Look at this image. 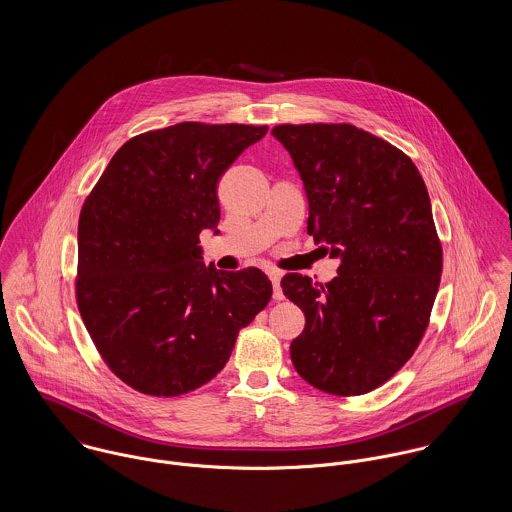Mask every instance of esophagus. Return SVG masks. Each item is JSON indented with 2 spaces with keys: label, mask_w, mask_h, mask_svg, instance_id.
<instances>
[{
  "label": "esophagus",
  "mask_w": 512,
  "mask_h": 512,
  "mask_svg": "<svg viewBox=\"0 0 512 512\" xmlns=\"http://www.w3.org/2000/svg\"><path fill=\"white\" fill-rule=\"evenodd\" d=\"M268 276H270V280H272V286H274V299H282L284 297V293H282V288H280V280H282V274L278 272V270H270L268 272Z\"/></svg>",
  "instance_id": "1"
}]
</instances>
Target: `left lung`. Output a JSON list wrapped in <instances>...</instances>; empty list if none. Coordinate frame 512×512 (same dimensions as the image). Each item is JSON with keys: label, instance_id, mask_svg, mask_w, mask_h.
<instances>
[{"label": "left lung", "instance_id": "left-lung-1", "mask_svg": "<svg viewBox=\"0 0 512 512\" xmlns=\"http://www.w3.org/2000/svg\"><path fill=\"white\" fill-rule=\"evenodd\" d=\"M272 134L301 175L307 232L341 260L325 286L282 280L305 315L293 366L327 394H366L408 363L430 323L443 252L426 183L404 151L351 124H282Z\"/></svg>", "mask_w": 512, "mask_h": 512}]
</instances>
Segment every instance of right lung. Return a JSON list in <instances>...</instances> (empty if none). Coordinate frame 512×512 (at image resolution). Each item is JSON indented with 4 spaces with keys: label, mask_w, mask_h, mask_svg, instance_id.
Wrapping results in <instances>:
<instances>
[{
    "label": "right lung",
    "mask_w": 512,
    "mask_h": 512,
    "mask_svg": "<svg viewBox=\"0 0 512 512\" xmlns=\"http://www.w3.org/2000/svg\"><path fill=\"white\" fill-rule=\"evenodd\" d=\"M268 126L181 122L128 140L78 219L76 303L108 368L149 396L215 378L238 331L270 301L258 268L205 266L199 234L217 230L222 173Z\"/></svg>",
    "instance_id": "add662e5"
}]
</instances>
